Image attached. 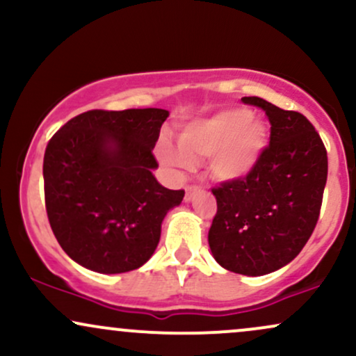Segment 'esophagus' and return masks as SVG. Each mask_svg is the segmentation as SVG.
<instances>
[{"label":"esophagus","instance_id":"esophagus-1","mask_svg":"<svg viewBox=\"0 0 356 356\" xmlns=\"http://www.w3.org/2000/svg\"><path fill=\"white\" fill-rule=\"evenodd\" d=\"M197 192H201V186H195V184H189V186L186 187V195H184V199H186V202L192 201V197H194Z\"/></svg>","mask_w":356,"mask_h":356}]
</instances>
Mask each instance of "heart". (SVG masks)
<instances>
[{"mask_svg":"<svg viewBox=\"0 0 356 356\" xmlns=\"http://www.w3.org/2000/svg\"><path fill=\"white\" fill-rule=\"evenodd\" d=\"M179 149L161 140L157 154L165 165L187 169L209 159V170L222 181L246 177L254 169L268 142V129L246 108L220 110L192 122L179 134Z\"/></svg>","mask_w":356,"mask_h":356,"instance_id":"1","label":"heart"}]
</instances>
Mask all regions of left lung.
Here are the masks:
<instances>
[{"mask_svg":"<svg viewBox=\"0 0 356 356\" xmlns=\"http://www.w3.org/2000/svg\"><path fill=\"white\" fill-rule=\"evenodd\" d=\"M241 100L266 113L269 145L246 177L212 189L218 212L209 246L227 271L261 276L295 259L313 234L328 177V155L303 113L259 97Z\"/></svg>","mask_w":356,"mask_h":356,"instance_id":"8db88e82","label":"left lung"}]
</instances>
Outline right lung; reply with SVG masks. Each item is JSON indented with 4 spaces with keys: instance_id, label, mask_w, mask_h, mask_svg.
<instances>
[{
    "instance_id": "1",
    "label": "right lung",
    "mask_w": 356,
    "mask_h": 356,
    "mask_svg": "<svg viewBox=\"0 0 356 356\" xmlns=\"http://www.w3.org/2000/svg\"><path fill=\"white\" fill-rule=\"evenodd\" d=\"M169 117L162 108L88 110L48 142L44 207L56 241L83 268L117 275L140 268L184 191L152 175V149Z\"/></svg>"
}]
</instances>
